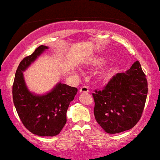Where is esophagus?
Returning <instances> with one entry per match:
<instances>
[{
  "label": "esophagus",
  "mask_w": 160,
  "mask_h": 160,
  "mask_svg": "<svg viewBox=\"0 0 160 160\" xmlns=\"http://www.w3.org/2000/svg\"><path fill=\"white\" fill-rule=\"evenodd\" d=\"M80 92L81 93H87L89 92V89L87 86H82L80 89Z\"/></svg>",
  "instance_id": "34e87169"
}]
</instances>
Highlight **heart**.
Instances as JSON below:
<instances>
[{
    "label": "heart",
    "instance_id": "heart-1",
    "mask_svg": "<svg viewBox=\"0 0 160 160\" xmlns=\"http://www.w3.org/2000/svg\"><path fill=\"white\" fill-rule=\"evenodd\" d=\"M104 62V58L102 56H97L95 58H91L89 62V66L92 68H98L103 65ZM111 77V71L108 68L104 69L99 74V78H100L102 81H107Z\"/></svg>",
    "mask_w": 160,
    "mask_h": 160
}]
</instances>
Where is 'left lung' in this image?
Returning <instances> with one entry per match:
<instances>
[{"instance_id":"8db88e82","label":"left lung","mask_w":160,"mask_h":160,"mask_svg":"<svg viewBox=\"0 0 160 160\" xmlns=\"http://www.w3.org/2000/svg\"><path fill=\"white\" fill-rule=\"evenodd\" d=\"M148 80L136 61L113 76L102 91L93 93L97 122L109 134L131 129L140 120L148 95Z\"/></svg>"}]
</instances>
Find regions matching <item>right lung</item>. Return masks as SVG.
<instances>
[{"instance_id": "right-lung-1", "label": "right lung", "mask_w": 160, "mask_h": 160, "mask_svg": "<svg viewBox=\"0 0 160 160\" xmlns=\"http://www.w3.org/2000/svg\"><path fill=\"white\" fill-rule=\"evenodd\" d=\"M47 49V46H40L20 62L12 86V99L25 127L34 135L48 137L59 134L65 126L68 108L78 89L59 82L43 95H37L29 90L23 72Z\"/></svg>"}]
</instances>
